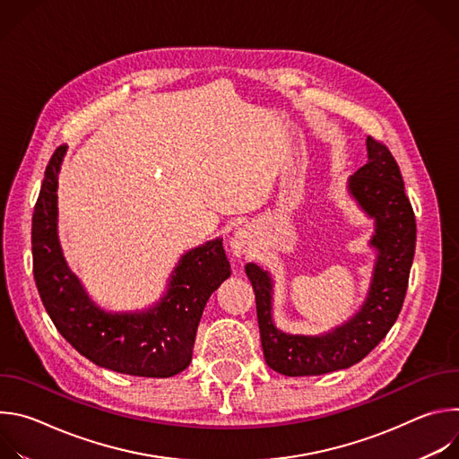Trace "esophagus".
Returning <instances> with one entry per match:
<instances>
[{
	"mask_svg": "<svg viewBox=\"0 0 459 459\" xmlns=\"http://www.w3.org/2000/svg\"><path fill=\"white\" fill-rule=\"evenodd\" d=\"M252 248V232L243 227V229H238L230 239V250L234 255H248Z\"/></svg>",
	"mask_w": 459,
	"mask_h": 459,
	"instance_id": "obj_1",
	"label": "esophagus"
}]
</instances>
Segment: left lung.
<instances>
[{
    "instance_id": "1",
    "label": "left lung",
    "mask_w": 459,
    "mask_h": 459,
    "mask_svg": "<svg viewBox=\"0 0 459 459\" xmlns=\"http://www.w3.org/2000/svg\"><path fill=\"white\" fill-rule=\"evenodd\" d=\"M368 161L349 178V192L374 218L377 248L368 296L343 326L323 336L281 333L273 321V280L267 271L247 264L255 294L261 347L267 365L285 376H319L361 361L390 331L400 316L409 287L416 248V218L405 195L400 167L388 147L367 138Z\"/></svg>"
}]
</instances>
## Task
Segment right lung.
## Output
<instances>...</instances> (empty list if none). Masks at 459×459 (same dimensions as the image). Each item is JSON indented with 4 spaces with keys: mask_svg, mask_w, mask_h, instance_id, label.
<instances>
[{
    "mask_svg": "<svg viewBox=\"0 0 459 459\" xmlns=\"http://www.w3.org/2000/svg\"><path fill=\"white\" fill-rule=\"evenodd\" d=\"M67 147L54 151L32 216V269L59 334L92 363L130 376L170 377L192 359L211 294L230 276L223 239L181 255L167 294L145 312H105L69 271L57 241V174Z\"/></svg>",
    "mask_w": 459,
    "mask_h": 459,
    "instance_id": "right-lung-1",
    "label": "right lung"
}]
</instances>
